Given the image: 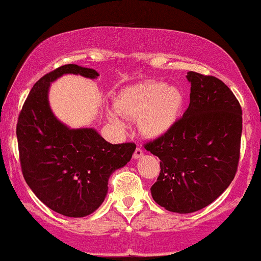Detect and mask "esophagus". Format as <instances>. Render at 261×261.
Returning <instances> with one entry per match:
<instances>
[{
    "instance_id": "obj_1",
    "label": "esophagus",
    "mask_w": 261,
    "mask_h": 261,
    "mask_svg": "<svg viewBox=\"0 0 261 261\" xmlns=\"http://www.w3.org/2000/svg\"><path fill=\"white\" fill-rule=\"evenodd\" d=\"M143 149L142 148H137L136 149V151H134V154H133V159H136V160H138V159H140L143 156Z\"/></svg>"
}]
</instances>
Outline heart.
I'll list each match as a JSON object with an SVG mask.
<instances>
[{
  "label": "heart",
  "instance_id": "obj_1",
  "mask_svg": "<svg viewBox=\"0 0 261 261\" xmlns=\"http://www.w3.org/2000/svg\"><path fill=\"white\" fill-rule=\"evenodd\" d=\"M185 106V95L179 88L162 82H145L123 89L115 100L119 115L138 119L139 130L148 138L165 136L176 125ZM115 124L123 125L115 113L110 115Z\"/></svg>",
  "mask_w": 261,
  "mask_h": 261
}]
</instances>
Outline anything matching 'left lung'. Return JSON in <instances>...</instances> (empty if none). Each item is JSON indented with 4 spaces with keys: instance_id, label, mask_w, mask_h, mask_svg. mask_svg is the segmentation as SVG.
<instances>
[{
    "instance_id": "left-lung-1",
    "label": "left lung",
    "mask_w": 261,
    "mask_h": 261,
    "mask_svg": "<svg viewBox=\"0 0 261 261\" xmlns=\"http://www.w3.org/2000/svg\"><path fill=\"white\" fill-rule=\"evenodd\" d=\"M191 102L176 125L145 144L160 159L150 188L160 206L191 214L216 200L233 180L240 161L242 109L225 83L188 72Z\"/></svg>"
}]
</instances>
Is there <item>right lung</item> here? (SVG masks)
I'll return each mask as SVG.
<instances>
[{"mask_svg":"<svg viewBox=\"0 0 261 261\" xmlns=\"http://www.w3.org/2000/svg\"><path fill=\"white\" fill-rule=\"evenodd\" d=\"M64 74L95 79L93 68L66 64L39 79L17 123L24 179L34 194L63 216L84 217L105 200L110 176L130 161L136 144H110L94 128H69L52 112L48 90Z\"/></svg>","mask_w":261,"mask_h":261,"instance_id":"add662e5","label":"right lung"}]
</instances>
